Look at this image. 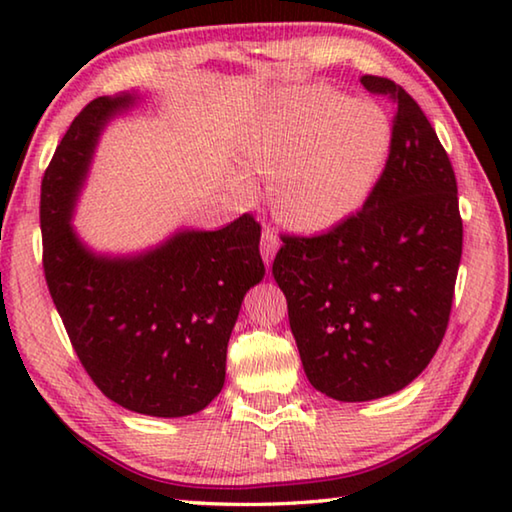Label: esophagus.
Instances as JSON below:
<instances>
[{"label":"esophagus","mask_w":512,"mask_h":512,"mask_svg":"<svg viewBox=\"0 0 512 512\" xmlns=\"http://www.w3.org/2000/svg\"><path fill=\"white\" fill-rule=\"evenodd\" d=\"M277 246H280V241H277L275 232L264 228V232H262V246H259V248H262V257H264L266 266H271L273 257H275V253H277Z\"/></svg>","instance_id":"obj_1"}]
</instances>
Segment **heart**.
<instances>
[{
    "label": "heart",
    "instance_id": "1",
    "mask_svg": "<svg viewBox=\"0 0 512 512\" xmlns=\"http://www.w3.org/2000/svg\"><path fill=\"white\" fill-rule=\"evenodd\" d=\"M393 144L375 101L343 99L325 85L282 92L239 142L246 167L273 176L275 210L293 228L329 230L375 192Z\"/></svg>",
    "mask_w": 512,
    "mask_h": 512
}]
</instances>
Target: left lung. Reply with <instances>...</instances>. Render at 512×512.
<instances>
[{"label": "left lung", "instance_id": "8db88e82", "mask_svg": "<svg viewBox=\"0 0 512 512\" xmlns=\"http://www.w3.org/2000/svg\"><path fill=\"white\" fill-rule=\"evenodd\" d=\"M361 83L397 103L375 192L323 235H282L273 262L305 375L339 402L397 393L429 366L463 253L456 176L429 119L391 79Z\"/></svg>", "mask_w": 512, "mask_h": 512}]
</instances>
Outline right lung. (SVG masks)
Listing matches in <instances>:
<instances>
[{
	"instance_id": "add662e5",
	"label": "right lung",
	"mask_w": 512,
	"mask_h": 512,
	"mask_svg": "<svg viewBox=\"0 0 512 512\" xmlns=\"http://www.w3.org/2000/svg\"><path fill=\"white\" fill-rule=\"evenodd\" d=\"M135 101H90L60 140L42 178V266L99 391L128 411L183 418L221 393L241 302L266 273L262 228L244 214L221 230H180L137 255L92 253L69 221L103 126Z\"/></svg>"
}]
</instances>
